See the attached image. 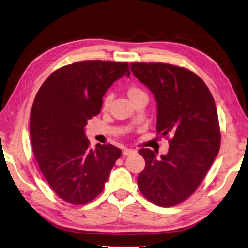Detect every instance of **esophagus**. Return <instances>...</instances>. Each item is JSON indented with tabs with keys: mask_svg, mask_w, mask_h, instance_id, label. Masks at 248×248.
<instances>
[{
	"mask_svg": "<svg viewBox=\"0 0 248 248\" xmlns=\"http://www.w3.org/2000/svg\"><path fill=\"white\" fill-rule=\"evenodd\" d=\"M134 152H136V151L132 150V148H124V150L123 151V154H124V156H128V155L133 154Z\"/></svg>",
	"mask_w": 248,
	"mask_h": 248,
	"instance_id": "34e87169",
	"label": "esophagus"
}]
</instances>
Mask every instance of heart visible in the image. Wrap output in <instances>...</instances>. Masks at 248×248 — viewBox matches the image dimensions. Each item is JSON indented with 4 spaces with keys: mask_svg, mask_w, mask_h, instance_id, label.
<instances>
[{
    "mask_svg": "<svg viewBox=\"0 0 248 248\" xmlns=\"http://www.w3.org/2000/svg\"><path fill=\"white\" fill-rule=\"evenodd\" d=\"M127 95L130 100H131V102L134 103L136 101H138L139 98L147 96V94L145 93L144 90L137 87V85H131V87H129L127 89ZM111 102H112V95L111 94H107V95L103 98V103H102L103 110H108L111 105Z\"/></svg>",
    "mask_w": 248,
    "mask_h": 248,
    "instance_id": "1",
    "label": "heart"
}]
</instances>
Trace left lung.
<instances>
[{
	"mask_svg": "<svg viewBox=\"0 0 248 248\" xmlns=\"http://www.w3.org/2000/svg\"><path fill=\"white\" fill-rule=\"evenodd\" d=\"M130 68L156 98L157 133L172 136L168 153L159 158L150 148L139 151L145 168L138 186L153 204L175 206L196 191L219 153L215 100L204 81L183 67L131 62Z\"/></svg>",
	"mask_w": 248,
	"mask_h": 248,
	"instance_id": "8db88e82",
	"label": "left lung"
}]
</instances>
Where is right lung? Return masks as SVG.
I'll return each mask as SVG.
<instances>
[{
  "label": "right lung",
  "mask_w": 248,
  "mask_h": 248,
  "mask_svg": "<svg viewBox=\"0 0 248 248\" xmlns=\"http://www.w3.org/2000/svg\"><path fill=\"white\" fill-rule=\"evenodd\" d=\"M124 75H130L128 62H74L49 75L35 95L30 114L33 154L48 186L70 204L84 205L101 194L121 156L111 144L92 150L84 127Z\"/></svg>",
  "instance_id": "1"
}]
</instances>
